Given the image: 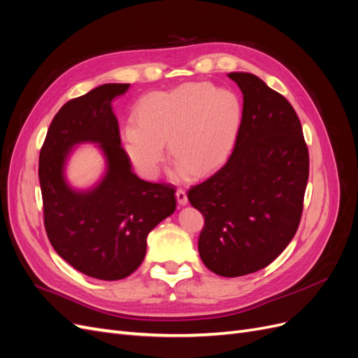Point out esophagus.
<instances>
[{
  "label": "esophagus",
  "mask_w": 358,
  "mask_h": 358,
  "mask_svg": "<svg viewBox=\"0 0 358 358\" xmlns=\"http://www.w3.org/2000/svg\"><path fill=\"white\" fill-rule=\"evenodd\" d=\"M176 199L179 206H187L188 204V197H187V192L183 189H178L176 191Z\"/></svg>",
  "instance_id": "1"
}]
</instances>
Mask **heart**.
I'll return each instance as SVG.
<instances>
[{
    "mask_svg": "<svg viewBox=\"0 0 358 358\" xmlns=\"http://www.w3.org/2000/svg\"><path fill=\"white\" fill-rule=\"evenodd\" d=\"M242 122V103L233 91L209 82L183 83L154 92L136 107V122L121 128L125 152L142 175L155 178L167 142L178 176L206 175L229 157Z\"/></svg>",
    "mask_w": 358,
    "mask_h": 358,
    "instance_id": "b5f03b06",
    "label": "heart"
}]
</instances>
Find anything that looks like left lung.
<instances>
[{"label":"left lung","mask_w":358,"mask_h":358,"mask_svg":"<svg viewBox=\"0 0 358 358\" xmlns=\"http://www.w3.org/2000/svg\"><path fill=\"white\" fill-rule=\"evenodd\" d=\"M243 94V112L225 166L188 191L204 216L201 262L236 278L273 262L294 237L309 178V154L299 116L284 95L255 74H227Z\"/></svg>","instance_id":"obj_1"}]
</instances>
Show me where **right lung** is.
Returning a JSON list of instances; mask_svg holds the SVG:
<instances>
[{
  "mask_svg": "<svg viewBox=\"0 0 358 358\" xmlns=\"http://www.w3.org/2000/svg\"><path fill=\"white\" fill-rule=\"evenodd\" d=\"M129 83H106L64 104L38 158L45 227L57 254L83 275L117 280L136 272L150 230L176 209L175 187L140 179L121 146L116 96ZM96 144L105 173L92 187L74 189L65 176L73 148Z\"/></svg>",
  "mask_w": 358,
  "mask_h": 358,
  "instance_id": "1",
  "label": "right lung"
}]
</instances>
